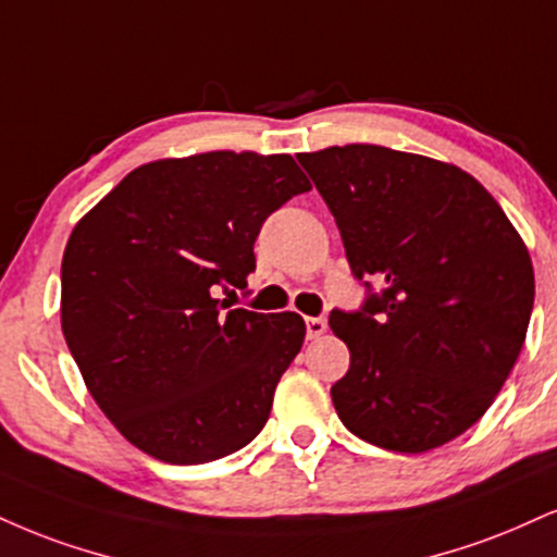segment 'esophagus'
Instances as JSON below:
<instances>
[{
    "label": "esophagus",
    "mask_w": 557,
    "mask_h": 557,
    "mask_svg": "<svg viewBox=\"0 0 557 557\" xmlns=\"http://www.w3.org/2000/svg\"><path fill=\"white\" fill-rule=\"evenodd\" d=\"M324 332H326V319L324 317L306 319V337L308 339H319Z\"/></svg>",
    "instance_id": "obj_1"
}]
</instances>
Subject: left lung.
Listing matches in <instances>:
<instances>
[{
  "label": "left lung",
  "mask_w": 557,
  "mask_h": 557,
  "mask_svg": "<svg viewBox=\"0 0 557 557\" xmlns=\"http://www.w3.org/2000/svg\"><path fill=\"white\" fill-rule=\"evenodd\" d=\"M298 163L366 287L358 311L330 313L350 350L334 410L388 451L444 446L485 414L524 345L534 306L524 240L457 165L381 145L300 152Z\"/></svg>",
  "instance_id": "obj_1"
}]
</instances>
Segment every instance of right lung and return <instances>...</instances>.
Segmentation results:
<instances>
[{"label":"right lung","mask_w":557,"mask_h":557,"mask_svg":"<svg viewBox=\"0 0 557 557\" xmlns=\"http://www.w3.org/2000/svg\"><path fill=\"white\" fill-rule=\"evenodd\" d=\"M311 189L290 156L202 152L134 169L85 214L62 259V332L116 431L165 465L257 438L300 352L298 313L231 308L253 240Z\"/></svg>","instance_id":"1"}]
</instances>
